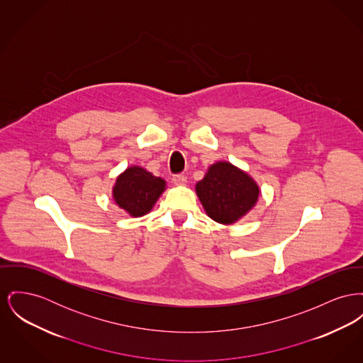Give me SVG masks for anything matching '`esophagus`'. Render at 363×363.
Here are the masks:
<instances>
[{
  "label": "esophagus",
  "instance_id": "obj_1",
  "mask_svg": "<svg viewBox=\"0 0 363 363\" xmlns=\"http://www.w3.org/2000/svg\"><path fill=\"white\" fill-rule=\"evenodd\" d=\"M172 182H174L175 185H185V184H186V177H185L184 174H175V175L172 177Z\"/></svg>",
  "mask_w": 363,
  "mask_h": 363
}]
</instances>
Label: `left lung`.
<instances>
[{"instance_id": "left-lung-1", "label": "left lung", "mask_w": 363, "mask_h": 363, "mask_svg": "<svg viewBox=\"0 0 363 363\" xmlns=\"http://www.w3.org/2000/svg\"><path fill=\"white\" fill-rule=\"evenodd\" d=\"M197 196L208 216L219 223H233L255 206V182L230 163H215L196 185Z\"/></svg>"}]
</instances>
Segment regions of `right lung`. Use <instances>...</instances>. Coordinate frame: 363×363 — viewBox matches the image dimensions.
I'll list each match as a JSON object with an SVG mask.
<instances>
[{
  "instance_id": "add662e5",
  "label": "right lung",
  "mask_w": 363,
  "mask_h": 363,
  "mask_svg": "<svg viewBox=\"0 0 363 363\" xmlns=\"http://www.w3.org/2000/svg\"><path fill=\"white\" fill-rule=\"evenodd\" d=\"M166 182L153 177L141 167H130L118 177L113 186V199L116 204L133 216L150 213L164 191Z\"/></svg>"
}]
</instances>
